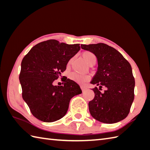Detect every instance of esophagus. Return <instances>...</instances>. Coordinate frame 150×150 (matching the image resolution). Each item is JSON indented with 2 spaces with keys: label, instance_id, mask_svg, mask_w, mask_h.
Instances as JSON below:
<instances>
[{
  "label": "esophagus",
  "instance_id": "1",
  "mask_svg": "<svg viewBox=\"0 0 150 150\" xmlns=\"http://www.w3.org/2000/svg\"><path fill=\"white\" fill-rule=\"evenodd\" d=\"M81 88V90H82V91H84L86 90V88L84 87V86H82Z\"/></svg>",
  "mask_w": 150,
  "mask_h": 150
}]
</instances>
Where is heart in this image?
<instances>
[{"mask_svg":"<svg viewBox=\"0 0 150 150\" xmlns=\"http://www.w3.org/2000/svg\"><path fill=\"white\" fill-rule=\"evenodd\" d=\"M82 57L85 60V61L88 63V64L91 65L93 64H95L97 60L96 56L95 54L90 51H85V52L82 53ZM70 63V62H69ZM70 78H71L73 81L78 82V83H84V82L87 81L89 77L86 75H79L77 73H72L70 75Z\"/></svg>","mask_w":150,"mask_h":150,"instance_id":"1","label":"heart"}]
</instances>
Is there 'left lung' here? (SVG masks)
<instances>
[{"label": "left lung", "instance_id": "1", "mask_svg": "<svg viewBox=\"0 0 150 150\" xmlns=\"http://www.w3.org/2000/svg\"><path fill=\"white\" fill-rule=\"evenodd\" d=\"M97 59L98 68L91 84L95 97L89 102V110L95 119L106 124L119 122L128 116L134 100L135 79L132 66L122 54L104 43L81 44ZM103 86L107 90L100 91Z\"/></svg>", "mask_w": 150, "mask_h": 150}]
</instances>
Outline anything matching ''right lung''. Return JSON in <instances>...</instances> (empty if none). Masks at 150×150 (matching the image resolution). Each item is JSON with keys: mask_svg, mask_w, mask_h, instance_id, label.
I'll list each match as a JSON object with an SVG mask.
<instances>
[{"mask_svg": "<svg viewBox=\"0 0 150 150\" xmlns=\"http://www.w3.org/2000/svg\"><path fill=\"white\" fill-rule=\"evenodd\" d=\"M80 48L79 44L48 40L36 44L22 59L19 75L22 98L37 119L46 122L60 119L71 98L82 93L79 85L67 77L63 86L53 84Z\"/></svg>", "mask_w": 150, "mask_h": 150, "instance_id": "obj_1", "label": "right lung"}]
</instances>
